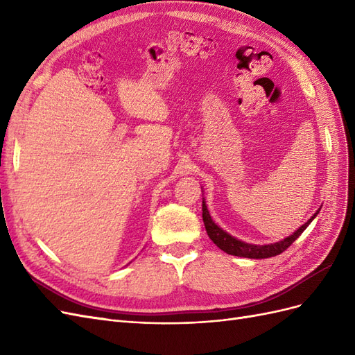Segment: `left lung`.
I'll return each instance as SVG.
<instances>
[{
	"label": "left lung",
	"mask_w": 355,
	"mask_h": 355,
	"mask_svg": "<svg viewBox=\"0 0 355 355\" xmlns=\"http://www.w3.org/2000/svg\"><path fill=\"white\" fill-rule=\"evenodd\" d=\"M318 211L320 209L302 225V227H299L292 235H288V237L277 243L261 245V244H250V243L241 241L239 239L232 237V235L228 234L227 231H223L220 227H218V225L213 222L209 209L206 206V201L202 198V222H204V227H206L210 240L225 253L232 254V256H240V257H249V259H265V257H272L283 253L287 247L306 230L308 225L315 219Z\"/></svg>",
	"instance_id": "left-lung-1"
}]
</instances>
